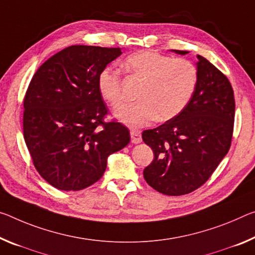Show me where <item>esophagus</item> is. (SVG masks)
<instances>
[{"label": "esophagus", "mask_w": 255, "mask_h": 255, "mask_svg": "<svg viewBox=\"0 0 255 255\" xmlns=\"http://www.w3.org/2000/svg\"><path fill=\"white\" fill-rule=\"evenodd\" d=\"M130 137L132 143L138 144L142 142V131L138 130V129H132V130H130Z\"/></svg>", "instance_id": "obj_1"}]
</instances>
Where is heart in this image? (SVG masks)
Returning a JSON list of instances; mask_svg holds the SVG:
<instances>
[{
  "label": "heart",
  "mask_w": 255,
  "mask_h": 255,
  "mask_svg": "<svg viewBox=\"0 0 255 255\" xmlns=\"http://www.w3.org/2000/svg\"><path fill=\"white\" fill-rule=\"evenodd\" d=\"M124 67L132 76L144 80L138 99L116 112L117 118L131 127H143L155 118L167 121L187 107L196 91L199 71L186 59H173L155 51H139L129 55ZM102 98L113 108L124 102L123 82L118 70L106 67L98 76Z\"/></svg>",
  "instance_id": "b5f03b06"
}]
</instances>
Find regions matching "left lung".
Segmentation results:
<instances>
[{
    "mask_svg": "<svg viewBox=\"0 0 255 255\" xmlns=\"http://www.w3.org/2000/svg\"><path fill=\"white\" fill-rule=\"evenodd\" d=\"M197 59L199 80L187 107L175 118L142 134L154 153L144 169V178L164 195H185L201 187L232 145L235 120L232 84L207 59L201 55Z\"/></svg>",
    "mask_w": 255,
    "mask_h": 255,
    "instance_id": "8db88e82",
    "label": "left lung"
}]
</instances>
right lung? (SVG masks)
I'll return each instance as SVG.
<instances>
[{
	"label": "right lung",
	"instance_id": "obj_1",
	"mask_svg": "<svg viewBox=\"0 0 255 255\" xmlns=\"http://www.w3.org/2000/svg\"><path fill=\"white\" fill-rule=\"evenodd\" d=\"M119 47L72 45L51 56L31 78L23 99V138L36 170L53 187L80 191L96 183L108 156L130 142L127 127L106 121L98 88Z\"/></svg>",
	"mask_w": 255,
	"mask_h": 255
}]
</instances>
